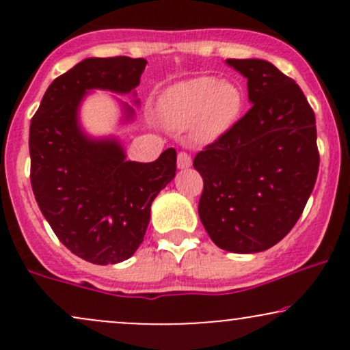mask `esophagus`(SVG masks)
I'll return each mask as SVG.
<instances>
[{
  "label": "esophagus",
  "instance_id": "34e87169",
  "mask_svg": "<svg viewBox=\"0 0 350 350\" xmlns=\"http://www.w3.org/2000/svg\"><path fill=\"white\" fill-rule=\"evenodd\" d=\"M192 164V159H191V154H187L186 151H180L178 154V166L180 170H184V167H189Z\"/></svg>",
  "mask_w": 350,
  "mask_h": 350
}]
</instances>
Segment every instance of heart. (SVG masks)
<instances>
[{"mask_svg":"<svg viewBox=\"0 0 350 350\" xmlns=\"http://www.w3.org/2000/svg\"><path fill=\"white\" fill-rule=\"evenodd\" d=\"M245 107L243 88L232 80L202 75L171 87L161 100V113L172 128L192 124L196 142L211 143L239 122Z\"/></svg>","mask_w":350,"mask_h":350,"instance_id":"obj_1","label":"heart"}]
</instances>
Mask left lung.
Here are the masks:
<instances>
[{"instance_id": "8db88e82", "label": "left lung", "mask_w": 350, "mask_h": 350, "mask_svg": "<svg viewBox=\"0 0 350 350\" xmlns=\"http://www.w3.org/2000/svg\"><path fill=\"white\" fill-rule=\"evenodd\" d=\"M247 79L250 110L194 158L199 217L217 247L256 253L303 214L319 171L316 116L298 83L267 60L227 59Z\"/></svg>"}]
</instances>
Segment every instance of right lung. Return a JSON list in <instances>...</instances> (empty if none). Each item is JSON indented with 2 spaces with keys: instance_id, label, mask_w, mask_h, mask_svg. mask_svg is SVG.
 <instances>
[{
  "instance_id": "add662e5",
  "label": "right lung",
  "mask_w": 350,
  "mask_h": 350,
  "mask_svg": "<svg viewBox=\"0 0 350 350\" xmlns=\"http://www.w3.org/2000/svg\"><path fill=\"white\" fill-rule=\"evenodd\" d=\"M144 59L92 57L54 79L29 126L31 186L57 239L95 265L128 260L143 242L151 202L176 174V150L152 163L124 159L115 139L87 138L77 110L90 88L128 94ZM128 116L133 113L126 107Z\"/></svg>"
}]
</instances>
